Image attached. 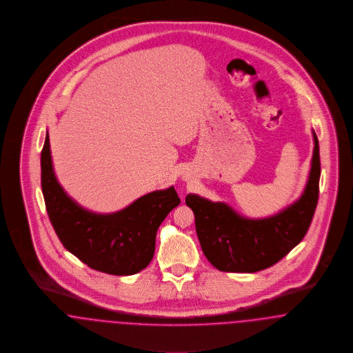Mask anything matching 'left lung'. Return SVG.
I'll return each mask as SVG.
<instances>
[{"instance_id": "left-lung-1", "label": "left lung", "mask_w": 353, "mask_h": 353, "mask_svg": "<svg viewBox=\"0 0 353 353\" xmlns=\"http://www.w3.org/2000/svg\"><path fill=\"white\" fill-rule=\"evenodd\" d=\"M314 135V155L301 196L274 216L247 219L228 204L195 194L185 204L195 215L198 239L208 261L224 272H258L283 259L305 236L319 199L320 155Z\"/></svg>"}]
</instances>
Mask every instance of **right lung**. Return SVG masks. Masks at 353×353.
<instances>
[{
	"instance_id": "add662e5",
	"label": "right lung",
	"mask_w": 353,
	"mask_h": 353,
	"mask_svg": "<svg viewBox=\"0 0 353 353\" xmlns=\"http://www.w3.org/2000/svg\"><path fill=\"white\" fill-rule=\"evenodd\" d=\"M41 185L49 219L63 247L90 268L118 276L134 275L149 265L161 223L181 203L175 188L168 187L112 214L85 210L57 181L49 132L41 152Z\"/></svg>"
}]
</instances>
